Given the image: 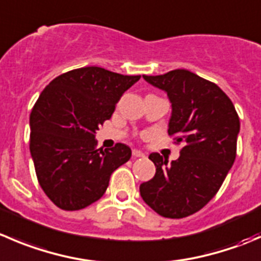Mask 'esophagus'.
<instances>
[{"label": "esophagus", "mask_w": 261, "mask_h": 261, "mask_svg": "<svg viewBox=\"0 0 261 261\" xmlns=\"http://www.w3.org/2000/svg\"><path fill=\"white\" fill-rule=\"evenodd\" d=\"M133 155L135 156V158H141V156H145V154H144L143 151L138 150V149H134V150H133Z\"/></svg>", "instance_id": "esophagus-1"}]
</instances>
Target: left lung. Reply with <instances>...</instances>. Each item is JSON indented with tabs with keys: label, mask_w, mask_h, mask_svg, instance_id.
Wrapping results in <instances>:
<instances>
[{
	"label": "left lung",
	"mask_w": 261,
	"mask_h": 261,
	"mask_svg": "<svg viewBox=\"0 0 261 261\" xmlns=\"http://www.w3.org/2000/svg\"><path fill=\"white\" fill-rule=\"evenodd\" d=\"M143 77L168 95V135L182 149L171 164L158 153L149 155L155 174L140 185V195L159 216L185 218L214 198L231 169L236 159L239 115L218 85L189 70Z\"/></svg>",
	"instance_id": "left-lung-1"
}]
</instances>
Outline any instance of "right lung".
Returning <instances> with one entry per match:
<instances>
[{
    "label": "right lung",
    "instance_id": "add662e5",
    "mask_svg": "<svg viewBox=\"0 0 261 261\" xmlns=\"http://www.w3.org/2000/svg\"><path fill=\"white\" fill-rule=\"evenodd\" d=\"M139 79L82 67L57 76L40 93L30 113V154L40 187L60 209L79 211L99 200L113 171L130 159L125 144L97 149L95 131Z\"/></svg>",
    "mask_w": 261,
    "mask_h": 261
}]
</instances>
